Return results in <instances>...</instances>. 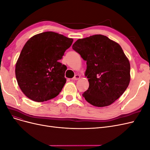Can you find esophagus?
<instances>
[{"mask_svg":"<svg viewBox=\"0 0 150 150\" xmlns=\"http://www.w3.org/2000/svg\"><path fill=\"white\" fill-rule=\"evenodd\" d=\"M80 78V76L78 74H76L74 76V77L72 79V80H78Z\"/></svg>","mask_w":150,"mask_h":150,"instance_id":"1","label":"esophagus"}]
</instances>
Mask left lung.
I'll use <instances>...</instances> for the list:
<instances>
[{"mask_svg": "<svg viewBox=\"0 0 150 150\" xmlns=\"http://www.w3.org/2000/svg\"><path fill=\"white\" fill-rule=\"evenodd\" d=\"M72 49L86 61L89 86L83 96L94 106L110 105L124 93L130 81V64L121 47L105 35L77 40Z\"/></svg>", "mask_w": 150, "mask_h": 150, "instance_id": "8db88e82", "label": "left lung"}]
</instances>
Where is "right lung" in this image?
<instances>
[{
  "mask_svg": "<svg viewBox=\"0 0 150 150\" xmlns=\"http://www.w3.org/2000/svg\"><path fill=\"white\" fill-rule=\"evenodd\" d=\"M73 39L54 32L34 35L22 48L16 65L18 85L37 102L56 97L66 82V66L59 62Z\"/></svg>",
  "mask_w": 150,
  "mask_h": 150,
  "instance_id": "obj_1",
  "label": "right lung"
}]
</instances>
